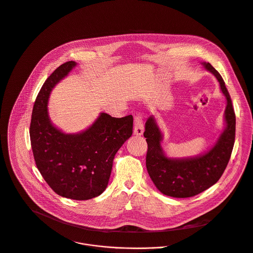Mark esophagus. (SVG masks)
<instances>
[{
    "label": "esophagus",
    "mask_w": 253,
    "mask_h": 253,
    "mask_svg": "<svg viewBox=\"0 0 253 253\" xmlns=\"http://www.w3.org/2000/svg\"><path fill=\"white\" fill-rule=\"evenodd\" d=\"M143 122L140 116H135L134 117V127H133V133L135 135H141L143 133Z\"/></svg>",
    "instance_id": "34e87169"
}]
</instances>
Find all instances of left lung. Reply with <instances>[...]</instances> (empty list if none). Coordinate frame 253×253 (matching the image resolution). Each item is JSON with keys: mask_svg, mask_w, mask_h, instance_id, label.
<instances>
[{"mask_svg": "<svg viewBox=\"0 0 253 253\" xmlns=\"http://www.w3.org/2000/svg\"><path fill=\"white\" fill-rule=\"evenodd\" d=\"M202 64L215 76L220 90L226 98L224 111L226 126L214 146L197 157L168 158L163 153L162 134L154 118L151 116L145 123L143 135L147 142V172L162 194L174 198L193 197L215 184L226 168L234 144L235 114L229 93L220 74L209 62Z\"/></svg>", "mask_w": 253, "mask_h": 253, "instance_id": "8db88e82", "label": "left lung"}]
</instances>
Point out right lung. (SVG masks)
I'll return each instance as SVG.
<instances>
[{
    "instance_id": "obj_1",
    "label": "right lung",
    "mask_w": 253,
    "mask_h": 253,
    "mask_svg": "<svg viewBox=\"0 0 253 253\" xmlns=\"http://www.w3.org/2000/svg\"><path fill=\"white\" fill-rule=\"evenodd\" d=\"M76 65L68 61L46 79L34 105L30 135L35 161L42 176L59 196L89 200L108 186L116 153L132 134L133 118L102 113L85 131L66 134L52 126L47 102L53 87Z\"/></svg>"
}]
</instances>
